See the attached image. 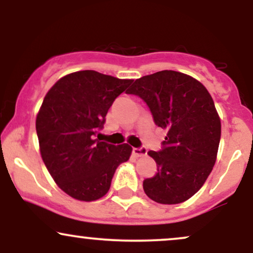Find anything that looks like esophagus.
<instances>
[{
	"label": "esophagus",
	"instance_id": "34e87169",
	"mask_svg": "<svg viewBox=\"0 0 253 253\" xmlns=\"http://www.w3.org/2000/svg\"><path fill=\"white\" fill-rule=\"evenodd\" d=\"M146 147H133V155L136 157H144L146 156Z\"/></svg>",
	"mask_w": 253,
	"mask_h": 253
}]
</instances>
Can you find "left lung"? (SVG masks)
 <instances>
[{
	"instance_id": "obj_1",
	"label": "left lung",
	"mask_w": 253,
	"mask_h": 253,
	"mask_svg": "<svg viewBox=\"0 0 253 253\" xmlns=\"http://www.w3.org/2000/svg\"><path fill=\"white\" fill-rule=\"evenodd\" d=\"M126 92L143 98L155 124L168 130L162 150L149 151L157 172L144 179L145 194L162 205L187 201L216 161L221 123L211 94L195 78L172 70L138 78Z\"/></svg>"
}]
</instances>
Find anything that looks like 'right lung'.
Here are the masks:
<instances>
[{
    "label": "right lung",
    "instance_id": "1",
    "mask_svg": "<svg viewBox=\"0 0 253 253\" xmlns=\"http://www.w3.org/2000/svg\"><path fill=\"white\" fill-rule=\"evenodd\" d=\"M133 80L94 70L72 72L57 81L43 98L36 128L48 172L64 193L95 201L108 193L117 168L129 159L128 144L96 138L114 100Z\"/></svg>",
    "mask_w": 253,
    "mask_h": 253
}]
</instances>
